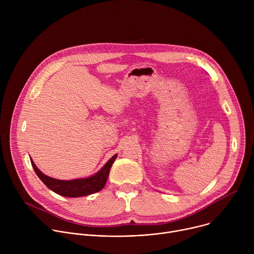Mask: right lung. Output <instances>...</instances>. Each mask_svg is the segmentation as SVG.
<instances>
[{"label": "right lung", "mask_w": 254, "mask_h": 254, "mask_svg": "<svg viewBox=\"0 0 254 254\" xmlns=\"http://www.w3.org/2000/svg\"><path fill=\"white\" fill-rule=\"evenodd\" d=\"M117 157L118 155H115L95 175L85 179H76V180H71V181L57 180L44 175L43 173L40 172V170L37 167L35 166L32 159L30 160L35 173L37 174L40 180L50 190L64 197L75 198V197L86 196V195L99 192L105 186L108 174H110V170L114 162L116 161Z\"/></svg>", "instance_id": "obj_1"}]
</instances>
